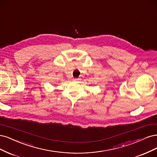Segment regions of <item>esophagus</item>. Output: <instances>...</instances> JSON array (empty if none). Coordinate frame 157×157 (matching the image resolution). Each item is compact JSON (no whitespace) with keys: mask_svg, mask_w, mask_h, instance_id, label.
<instances>
[{"mask_svg":"<svg viewBox=\"0 0 157 157\" xmlns=\"http://www.w3.org/2000/svg\"><path fill=\"white\" fill-rule=\"evenodd\" d=\"M73 80L74 81V82H78V81L79 80V79H78V78H74Z\"/></svg>","mask_w":157,"mask_h":157,"instance_id":"obj_1","label":"esophagus"}]
</instances>
